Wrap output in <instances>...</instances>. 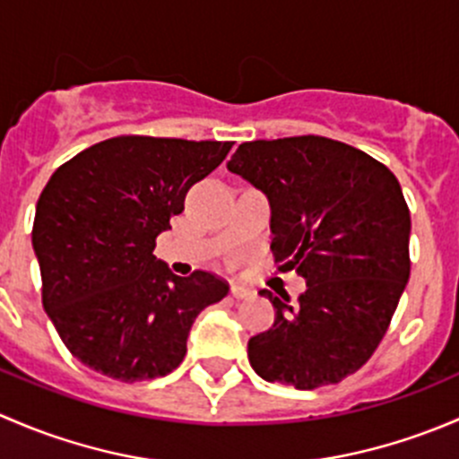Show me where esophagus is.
<instances>
[{"label":"esophagus","mask_w":459,"mask_h":459,"mask_svg":"<svg viewBox=\"0 0 459 459\" xmlns=\"http://www.w3.org/2000/svg\"><path fill=\"white\" fill-rule=\"evenodd\" d=\"M230 295L238 299H247V298H253V295H255V290L248 289V286H242V284H233L230 286Z\"/></svg>","instance_id":"obj_1"}]
</instances>
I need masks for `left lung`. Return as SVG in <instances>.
<instances>
[{
    "label": "left lung",
    "mask_w": 459,
    "mask_h": 459,
    "mask_svg": "<svg viewBox=\"0 0 459 459\" xmlns=\"http://www.w3.org/2000/svg\"><path fill=\"white\" fill-rule=\"evenodd\" d=\"M230 173L271 202V251L307 280L290 304L273 295L275 322L248 340L266 382L337 384L368 362L411 275V212L395 175L359 148L328 137L244 142Z\"/></svg>",
    "instance_id": "obj_1"
}]
</instances>
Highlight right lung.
Wrapping results in <instances>:
<instances>
[{
	"label": "right lung",
	"mask_w": 459,
	"mask_h": 459,
	"mask_svg": "<svg viewBox=\"0 0 459 459\" xmlns=\"http://www.w3.org/2000/svg\"><path fill=\"white\" fill-rule=\"evenodd\" d=\"M233 142L122 135L59 166L41 191L32 248L41 302L66 349L119 382L182 364L193 322L229 284L212 273H170L152 255L157 235L184 211L188 188Z\"/></svg>",
	"instance_id": "1"
}]
</instances>
